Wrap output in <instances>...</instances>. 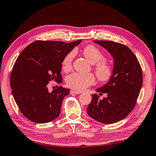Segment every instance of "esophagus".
<instances>
[{
	"label": "esophagus",
	"mask_w": 156,
	"mask_h": 156,
	"mask_svg": "<svg viewBox=\"0 0 156 156\" xmlns=\"http://www.w3.org/2000/svg\"><path fill=\"white\" fill-rule=\"evenodd\" d=\"M81 92H80V91H74V90H71V91H70L71 94H79Z\"/></svg>",
	"instance_id": "esophagus-1"
}]
</instances>
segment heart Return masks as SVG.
<instances>
[{
    "mask_svg": "<svg viewBox=\"0 0 156 156\" xmlns=\"http://www.w3.org/2000/svg\"><path fill=\"white\" fill-rule=\"evenodd\" d=\"M83 54L91 64L98 80L102 82L109 81L114 74V67L112 63L104 59V54L93 44L87 45L83 49ZM74 58V51L67 54L62 60V69L65 72H69L72 67ZM95 76L91 73H73L66 78V84L68 87L76 91H81L95 83Z\"/></svg>",
    "mask_w": 156,
    "mask_h": 156,
    "instance_id": "b5f03b06",
    "label": "heart"
}]
</instances>
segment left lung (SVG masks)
I'll return each instance as SVG.
<instances>
[{
	"mask_svg": "<svg viewBox=\"0 0 156 156\" xmlns=\"http://www.w3.org/2000/svg\"><path fill=\"white\" fill-rule=\"evenodd\" d=\"M107 49L114 59V74L109 83L97 89L108 97L100 100L92 94L88 115L104 124H113L126 117L135 107L142 84V72L138 58L127 46L113 41H94Z\"/></svg>",
	"mask_w": 156,
	"mask_h": 156,
	"instance_id": "obj_1",
	"label": "left lung"
}]
</instances>
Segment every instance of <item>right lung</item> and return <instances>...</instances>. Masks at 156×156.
Segmentation results:
<instances>
[{
    "label": "right lung",
    "instance_id": "obj_1",
    "mask_svg": "<svg viewBox=\"0 0 156 156\" xmlns=\"http://www.w3.org/2000/svg\"><path fill=\"white\" fill-rule=\"evenodd\" d=\"M36 41L25 48L17 58L10 76V85L16 102L28 120L47 123L60 113L64 98L70 90L59 86L48 91L50 82L60 83L62 60L80 43Z\"/></svg>",
    "mask_w": 156,
    "mask_h": 156
}]
</instances>
